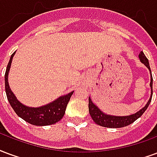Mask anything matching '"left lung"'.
Instances as JSON below:
<instances>
[{
  "instance_id": "1",
  "label": "left lung",
  "mask_w": 157,
  "mask_h": 157,
  "mask_svg": "<svg viewBox=\"0 0 157 157\" xmlns=\"http://www.w3.org/2000/svg\"><path fill=\"white\" fill-rule=\"evenodd\" d=\"M139 58L140 62L146 66V67L149 69L150 74H151V83H150V87H151V97H150L148 102L146 105L143 107L139 111L135 113L133 115H126V116H115V115H107L103 111L100 110V109L98 108L93 101L91 100V98L89 97V111L92 117L93 121L95 122L96 124H99L100 126L107 127V128H122V127L127 126L129 124H132L134 121H136L137 119H139L141 115L146 111V109L148 108L150 103L151 101L152 98V83H153V78H152L151 71L150 67L149 61L146 58V57L144 54V52L141 51L139 54Z\"/></svg>"
}]
</instances>
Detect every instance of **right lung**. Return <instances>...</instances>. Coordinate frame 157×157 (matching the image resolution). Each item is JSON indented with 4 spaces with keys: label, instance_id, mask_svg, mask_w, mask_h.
Wrapping results in <instances>:
<instances>
[{
    "label": "right lung",
    "instance_id": "add662e5",
    "mask_svg": "<svg viewBox=\"0 0 157 157\" xmlns=\"http://www.w3.org/2000/svg\"><path fill=\"white\" fill-rule=\"evenodd\" d=\"M15 53L16 52H13L10 58V61L8 63L5 74L6 93L8 101L12 109L19 117L33 125L45 126L58 122L64 115L67 103L72 94H74V91L68 93L65 95L60 96L59 98L55 99L54 101L40 107H28L21 104L11 91L8 83V74Z\"/></svg>",
    "mask_w": 157,
    "mask_h": 157
}]
</instances>
